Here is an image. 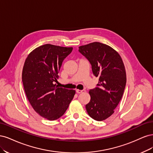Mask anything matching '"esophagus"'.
<instances>
[{
    "label": "esophagus",
    "instance_id": "34e87169",
    "mask_svg": "<svg viewBox=\"0 0 153 153\" xmlns=\"http://www.w3.org/2000/svg\"><path fill=\"white\" fill-rule=\"evenodd\" d=\"M84 91H84V90H79V89H76V93H78V94L82 93V92H83Z\"/></svg>",
    "mask_w": 153,
    "mask_h": 153
}]
</instances>
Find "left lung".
Wrapping results in <instances>:
<instances>
[{"label": "left lung", "instance_id": "left-lung-1", "mask_svg": "<svg viewBox=\"0 0 153 153\" xmlns=\"http://www.w3.org/2000/svg\"><path fill=\"white\" fill-rule=\"evenodd\" d=\"M78 51L91 64L97 87L89 91L91 100L85 105L89 116L98 121L107 119L121 101L126 84V74L120 55L110 46L93 42L79 47Z\"/></svg>", "mask_w": 153, "mask_h": 153}]
</instances>
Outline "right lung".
Listing matches in <instances>:
<instances>
[{
  "mask_svg": "<svg viewBox=\"0 0 153 153\" xmlns=\"http://www.w3.org/2000/svg\"><path fill=\"white\" fill-rule=\"evenodd\" d=\"M72 50V47L50 44L40 46L29 54L23 68L22 82L27 99L37 113L50 121L63 115L75 94V90L55 84L64 59Z\"/></svg>",
  "mask_w": 153,
  "mask_h": 153,
  "instance_id": "right-lung-1",
  "label": "right lung"
}]
</instances>
